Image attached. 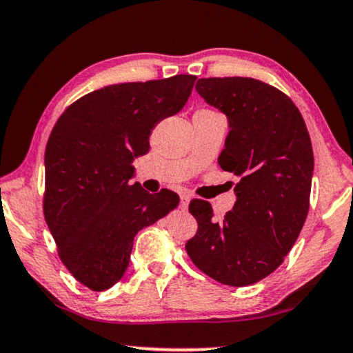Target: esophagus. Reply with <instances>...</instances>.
<instances>
[{"instance_id":"1","label":"esophagus","mask_w":353,"mask_h":353,"mask_svg":"<svg viewBox=\"0 0 353 353\" xmlns=\"http://www.w3.org/2000/svg\"><path fill=\"white\" fill-rule=\"evenodd\" d=\"M188 203H190V195H188V193H185V192H182L181 193V210L185 211L188 208Z\"/></svg>"}]
</instances>
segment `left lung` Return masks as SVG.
<instances>
[{
    "mask_svg": "<svg viewBox=\"0 0 353 353\" xmlns=\"http://www.w3.org/2000/svg\"><path fill=\"white\" fill-rule=\"evenodd\" d=\"M195 89L225 113L228 136L219 166L240 177L236 201L224 219L211 203L192 200L198 230L185 243L203 274L228 286L270 275L291 251L310 205L314 152L294 102L254 78H201Z\"/></svg>",
    "mask_w": 353,
    "mask_h": 353,
    "instance_id": "1",
    "label": "left lung"
}]
</instances>
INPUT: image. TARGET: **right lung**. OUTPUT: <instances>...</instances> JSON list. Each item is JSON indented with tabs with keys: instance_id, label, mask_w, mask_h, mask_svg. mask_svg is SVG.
<instances>
[{
	"instance_id": "add662e5",
	"label": "right lung",
	"mask_w": 353,
	"mask_h": 353,
	"mask_svg": "<svg viewBox=\"0 0 353 353\" xmlns=\"http://www.w3.org/2000/svg\"><path fill=\"white\" fill-rule=\"evenodd\" d=\"M196 77L112 84L79 97L49 136L44 219L63 265L92 291L125 275L134 236L179 205L177 193L129 183L132 160L150 148L152 129L176 115Z\"/></svg>"
}]
</instances>
